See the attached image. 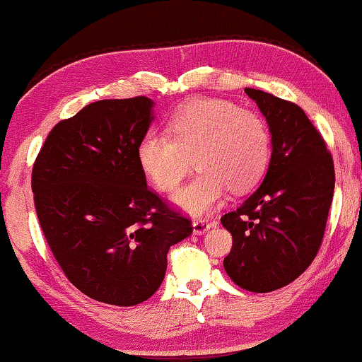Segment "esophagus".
Listing matches in <instances>:
<instances>
[{"label":"esophagus","mask_w":362,"mask_h":362,"mask_svg":"<svg viewBox=\"0 0 362 362\" xmlns=\"http://www.w3.org/2000/svg\"><path fill=\"white\" fill-rule=\"evenodd\" d=\"M193 234L197 235H202L204 233H208L209 228H211L213 223H209L208 219H195L193 221Z\"/></svg>","instance_id":"34e87169"}]
</instances>
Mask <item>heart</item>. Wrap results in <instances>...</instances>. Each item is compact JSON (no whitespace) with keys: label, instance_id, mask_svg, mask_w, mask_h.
Returning a JSON list of instances; mask_svg holds the SVG:
<instances>
[{"label":"heart","instance_id":"heart-1","mask_svg":"<svg viewBox=\"0 0 362 362\" xmlns=\"http://www.w3.org/2000/svg\"><path fill=\"white\" fill-rule=\"evenodd\" d=\"M138 164L160 192H172L190 167L199 170L177 190L174 203L193 216L223 202L226 190L245 193L265 174L269 132L260 115L213 97L193 99L167 120V133L149 132L138 144Z\"/></svg>","mask_w":362,"mask_h":362}]
</instances>
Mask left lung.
Here are the masks:
<instances>
[{
  "instance_id": "obj_1",
  "label": "left lung",
  "mask_w": 362,
  "mask_h": 362,
  "mask_svg": "<svg viewBox=\"0 0 362 362\" xmlns=\"http://www.w3.org/2000/svg\"><path fill=\"white\" fill-rule=\"evenodd\" d=\"M272 134L262 185L221 218L233 234L224 269L242 289L269 293L293 283L314 260L325 233L335 167L322 134L293 102L245 88Z\"/></svg>"
}]
</instances>
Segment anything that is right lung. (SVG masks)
Returning <instances> with one entry per match:
<instances>
[{
	"instance_id": "add662e5",
	"label": "right lung",
	"mask_w": 362,
	"mask_h": 362,
	"mask_svg": "<svg viewBox=\"0 0 362 362\" xmlns=\"http://www.w3.org/2000/svg\"><path fill=\"white\" fill-rule=\"evenodd\" d=\"M154 102L139 95L86 105L57 123L32 169L40 228L63 273L90 299L136 305L165 276L167 252L190 219L146 185L138 144Z\"/></svg>"
}]
</instances>
